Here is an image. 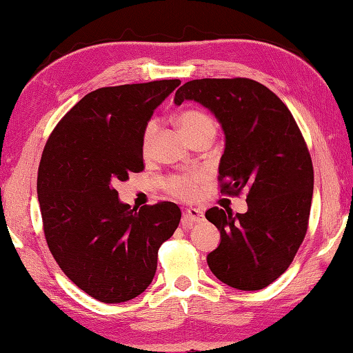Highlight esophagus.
<instances>
[{
    "instance_id": "esophagus-1",
    "label": "esophagus",
    "mask_w": 353,
    "mask_h": 353,
    "mask_svg": "<svg viewBox=\"0 0 353 353\" xmlns=\"http://www.w3.org/2000/svg\"><path fill=\"white\" fill-rule=\"evenodd\" d=\"M204 218V213H202L201 208H193L188 207L183 210V223L185 224H193V223H199Z\"/></svg>"
}]
</instances>
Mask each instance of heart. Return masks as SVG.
I'll use <instances>...</instances> for the list:
<instances>
[{"mask_svg":"<svg viewBox=\"0 0 353 353\" xmlns=\"http://www.w3.org/2000/svg\"><path fill=\"white\" fill-rule=\"evenodd\" d=\"M179 128L182 129V132L187 135V139L191 140L194 137L201 134H213L214 135V121L210 115H207L205 112L198 109H188L183 110L177 118ZM157 132V121L155 119H149L143 128L141 134V149L143 152H148L151 149L154 135ZM198 174H188V176H174L171 177L168 183H166V190L171 194L179 196V198H190L191 194H194L196 185L199 182Z\"/></svg>","mask_w":353,"mask_h":353,"instance_id":"heart-1","label":"heart"}]
</instances>
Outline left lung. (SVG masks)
Wrapping results in <instances>:
<instances>
[{
    "instance_id": "1",
    "label": "left lung",
    "mask_w": 353,
    "mask_h": 353,
    "mask_svg": "<svg viewBox=\"0 0 353 353\" xmlns=\"http://www.w3.org/2000/svg\"><path fill=\"white\" fill-rule=\"evenodd\" d=\"M185 99L207 107L223 126L221 193L248 191L246 213L205 212L221 232L208 268L232 288H266L288 270L308 229L314 174L307 143L282 99L248 77L190 81L174 103Z\"/></svg>"
}]
</instances>
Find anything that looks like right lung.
<instances>
[{"mask_svg": "<svg viewBox=\"0 0 353 353\" xmlns=\"http://www.w3.org/2000/svg\"><path fill=\"white\" fill-rule=\"evenodd\" d=\"M179 79L103 87L65 113L48 139L37 172L45 238L65 276L88 296L119 303L141 294L172 236V202L121 204L115 190L145 170L141 134Z\"/></svg>", "mask_w": 353, "mask_h": 353, "instance_id": "1", "label": "right lung"}]
</instances>
